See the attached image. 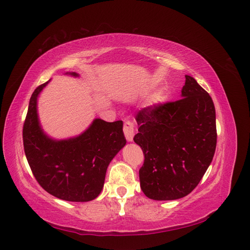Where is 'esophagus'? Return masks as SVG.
I'll list each match as a JSON object with an SVG mask.
<instances>
[{
	"label": "esophagus",
	"mask_w": 250,
	"mask_h": 250,
	"mask_svg": "<svg viewBox=\"0 0 250 250\" xmlns=\"http://www.w3.org/2000/svg\"><path fill=\"white\" fill-rule=\"evenodd\" d=\"M124 134L126 137V140L128 142H132L133 141V135H134V126L133 124L130 122V121H126L124 123Z\"/></svg>",
	"instance_id": "34e87169"
}]
</instances>
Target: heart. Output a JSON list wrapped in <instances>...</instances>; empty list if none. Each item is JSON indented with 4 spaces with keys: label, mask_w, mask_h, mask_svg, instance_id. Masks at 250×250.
Here are the masks:
<instances>
[{
    "label": "heart",
    "mask_w": 250,
    "mask_h": 250,
    "mask_svg": "<svg viewBox=\"0 0 250 250\" xmlns=\"http://www.w3.org/2000/svg\"><path fill=\"white\" fill-rule=\"evenodd\" d=\"M166 98V92L164 89H158L150 97V103L152 105H158L164 102Z\"/></svg>",
    "instance_id": "b5f03b06"
}]
</instances>
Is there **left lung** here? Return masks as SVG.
I'll use <instances>...</instances> for the list:
<instances>
[{
	"mask_svg": "<svg viewBox=\"0 0 250 250\" xmlns=\"http://www.w3.org/2000/svg\"><path fill=\"white\" fill-rule=\"evenodd\" d=\"M145 161L141 188L153 200H175L190 194L210 165L216 150V111L210 96L186 75L181 99L140 110L135 118Z\"/></svg>",
	"mask_w": 250,
	"mask_h": 250,
	"instance_id": "8db88e82",
	"label": "left lung"
}]
</instances>
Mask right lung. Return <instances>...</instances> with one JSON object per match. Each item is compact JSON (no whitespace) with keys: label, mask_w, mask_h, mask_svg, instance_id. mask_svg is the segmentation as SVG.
Wrapping results in <instances>:
<instances>
[{"label":"right lung","mask_w":250,"mask_h":250,"mask_svg":"<svg viewBox=\"0 0 250 250\" xmlns=\"http://www.w3.org/2000/svg\"><path fill=\"white\" fill-rule=\"evenodd\" d=\"M65 74L79 76L75 72ZM49 82L36 87L30 98L22 128L28 164L37 183L49 194L66 201H90L101 193L109 163L126 145L123 122L95 119L77 137L50 138L37 113V98Z\"/></svg>","instance_id":"obj_1"}]
</instances>
